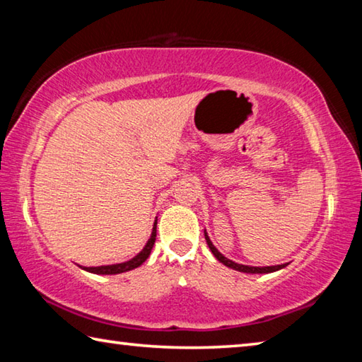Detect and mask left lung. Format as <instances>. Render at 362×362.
<instances>
[{
  "instance_id": "8db88e82",
  "label": "left lung",
  "mask_w": 362,
  "mask_h": 362,
  "mask_svg": "<svg viewBox=\"0 0 362 362\" xmlns=\"http://www.w3.org/2000/svg\"><path fill=\"white\" fill-rule=\"evenodd\" d=\"M204 238H206L207 246H209V249L212 250L214 257H216V259H217L220 263H223L225 267L236 269V272H241V273H252V274H257V273H259V274H262V273H273V272H278V269L284 268V267L287 265V263H284V265H273V267H249V265H241V263L233 262V260H230V259H226V257H225L223 254H220L218 250H217V247L214 246V244H212L211 238L207 236L206 230H204Z\"/></svg>"
}]
</instances>
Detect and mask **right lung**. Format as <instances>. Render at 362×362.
I'll use <instances>...</instances> for the list:
<instances>
[{"instance_id": "right-lung-1", "label": "right lung", "mask_w": 362, "mask_h": 362, "mask_svg": "<svg viewBox=\"0 0 362 362\" xmlns=\"http://www.w3.org/2000/svg\"><path fill=\"white\" fill-rule=\"evenodd\" d=\"M156 240V222L153 225V230H151V236L150 240L146 241L145 247L140 250V252L134 257V259L127 260V262H122V263H115V265H102V267H81L83 269L89 273H94V274H118V273H124V272H129V269H134L142 265V263L148 259V255L153 249V244H155Z\"/></svg>"}]
</instances>
